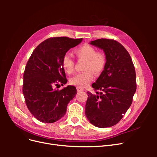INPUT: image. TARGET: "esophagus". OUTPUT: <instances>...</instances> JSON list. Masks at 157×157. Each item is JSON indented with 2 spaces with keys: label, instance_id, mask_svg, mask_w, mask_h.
I'll return each instance as SVG.
<instances>
[{
  "label": "esophagus",
  "instance_id": "34e87169",
  "mask_svg": "<svg viewBox=\"0 0 157 157\" xmlns=\"http://www.w3.org/2000/svg\"><path fill=\"white\" fill-rule=\"evenodd\" d=\"M77 92H80L82 91V90H83L84 89L82 88H79V87H77Z\"/></svg>",
  "mask_w": 157,
  "mask_h": 157
}]
</instances>
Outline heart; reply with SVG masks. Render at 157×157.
<instances>
[{"label":"heart","instance_id":"heart-1","mask_svg":"<svg viewBox=\"0 0 157 157\" xmlns=\"http://www.w3.org/2000/svg\"><path fill=\"white\" fill-rule=\"evenodd\" d=\"M77 59L84 61V72L75 75L70 79V83L79 88L87 86L92 81L94 73L98 76L101 75L107 65V56L103 51H97L96 48L88 44H84L74 50ZM63 70L71 74L75 70V61L68 54H65L61 61Z\"/></svg>","mask_w":157,"mask_h":157}]
</instances>
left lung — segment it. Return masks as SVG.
<instances>
[{"instance_id": "obj_1", "label": "left lung", "mask_w": 157, "mask_h": 157, "mask_svg": "<svg viewBox=\"0 0 157 157\" xmlns=\"http://www.w3.org/2000/svg\"><path fill=\"white\" fill-rule=\"evenodd\" d=\"M90 44L103 49L107 61L103 72L92 85L96 94L87 92L85 115L95 126L111 127L131 105L137 87L135 67L128 52L117 40L99 39Z\"/></svg>"}]
</instances>
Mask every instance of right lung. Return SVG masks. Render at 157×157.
<instances>
[{
    "mask_svg": "<svg viewBox=\"0 0 157 157\" xmlns=\"http://www.w3.org/2000/svg\"><path fill=\"white\" fill-rule=\"evenodd\" d=\"M82 40L67 36L49 38L36 47L28 60L23 73V93L28 109L39 121L52 123L59 120L77 94L73 86L60 90L54 87L59 82L67 83L62 58Z\"/></svg>",
    "mask_w": 157,
    "mask_h": 157,
    "instance_id": "1",
    "label": "right lung"
}]
</instances>
